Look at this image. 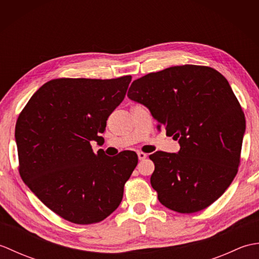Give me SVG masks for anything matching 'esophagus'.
Masks as SVG:
<instances>
[{
    "label": "esophagus",
    "mask_w": 259,
    "mask_h": 259,
    "mask_svg": "<svg viewBox=\"0 0 259 259\" xmlns=\"http://www.w3.org/2000/svg\"><path fill=\"white\" fill-rule=\"evenodd\" d=\"M148 157L147 153H144V152H138V158L139 160H145V159Z\"/></svg>",
    "instance_id": "obj_1"
}]
</instances>
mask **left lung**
Here are the masks:
<instances>
[{
    "label": "left lung",
    "mask_w": 259,
    "mask_h": 259,
    "mask_svg": "<svg viewBox=\"0 0 259 259\" xmlns=\"http://www.w3.org/2000/svg\"><path fill=\"white\" fill-rule=\"evenodd\" d=\"M128 98L149 109L157 129L179 142L177 153L149 156L159 201L181 213L210 206L238 171L246 130L226 78L209 67L177 65L135 80Z\"/></svg>",
    "instance_id": "8db88e82"
}]
</instances>
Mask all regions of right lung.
<instances>
[{
  "instance_id": "add662e5",
  "label": "right lung",
  "mask_w": 259,
  "mask_h": 259,
  "mask_svg": "<svg viewBox=\"0 0 259 259\" xmlns=\"http://www.w3.org/2000/svg\"><path fill=\"white\" fill-rule=\"evenodd\" d=\"M131 75L56 79L31 97L15 125L20 175L30 190L65 221L89 225L111 214L138 163L134 151L93 152L107 120L122 102Z\"/></svg>"
}]
</instances>
